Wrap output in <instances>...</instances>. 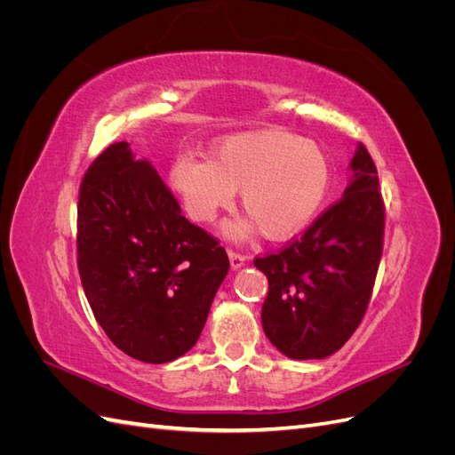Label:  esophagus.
<instances>
[{"mask_svg":"<svg viewBox=\"0 0 455 455\" xmlns=\"http://www.w3.org/2000/svg\"><path fill=\"white\" fill-rule=\"evenodd\" d=\"M228 256H229L231 269H239V267H243V266H244V259H246V256H243L241 252L229 249V251H228Z\"/></svg>","mask_w":455,"mask_h":455,"instance_id":"esophagus-1","label":"esophagus"}]
</instances>
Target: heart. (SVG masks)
I'll return each mask as SVG.
<instances>
[{
  "label": "heart",
  "instance_id": "obj_1",
  "mask_svg": "<svg viewBox=\"0 0 455 455\" xmlns=\"http://www.w3.org/2000/svg\"><path fill=\"white\" fill-rule=\"evenodd\" d=\"M169 178L196 222H211L229 209L241 189L243 209L251 218L228 224V235L244 239L259 228L267 239L286 241L319 212L332 184V164L315 142L261 129L216 142L211 159L178 157Z\"/></svg>",
  "mask_w": 455,
  "mask_h": 455
}]
</instances>
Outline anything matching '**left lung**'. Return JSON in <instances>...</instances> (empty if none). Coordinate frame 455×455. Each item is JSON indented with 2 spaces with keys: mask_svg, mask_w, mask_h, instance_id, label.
Wrapping results in <instances>:
<instances>
[{
  "mask_svg": "<svg viewBox=\"0 0 455 455\" xmlns=\"http://www.w3.org/2000/svg\"><path fill=\"white\" fill-rule=\"evenodd\" d=\"M343 197L277 254L254 259L269 281L261 326L283 355L324 359L359 328L383 251L378 171L359 144Z\"/></svg>",
  "mask_w": 455,
  "mask_h": 455,
  "instance_id": "8db88e82",
  "label": "left lung"
}]
</instances>
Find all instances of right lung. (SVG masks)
I'll return each instance as SVG.
<instances>
[{
	"label": "right lung",
	"mask_w": 455,
	"mask_h": 455,
	"mask_svg": "<svg viewBox=\"0 0 455 455\" xmlns=\"http://www.w3.org/2000/svg\"><path fill=\"white\" fill-rule=\"evenodd\" d=\"M77 269L94 319L136 361L196 346L229 259L127 142L106 148L79 188Z\"/></svg>",
	"instance_id": "1"
}]
</instances>
